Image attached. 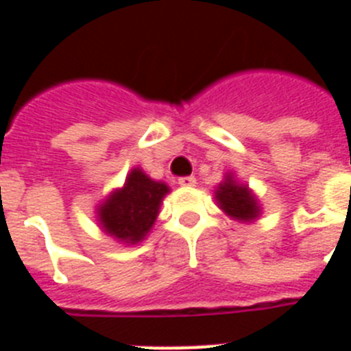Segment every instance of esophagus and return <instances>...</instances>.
Listing matches in <instances>:
<instances>
[{"mask_svg":"<svg viewBox=\"0 0 351 351\" xmlns=\"http://www.w3.org/2000/svg\"><path fill=\"white\" fill-rule=\"evenodd\" d=\"M179 184L184 186V188H191V186L197 184V179H195V176H184V178H179Z\"/></svg>","mask_w":351,"mask_h":351,"instance_id":"1","label":"esophagus"}]
</instances>
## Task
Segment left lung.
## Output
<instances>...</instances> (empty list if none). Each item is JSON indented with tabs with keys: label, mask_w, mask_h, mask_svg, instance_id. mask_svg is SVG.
Wrapping results in <instances>:
<instances>
[{
	"label": "left lung",
	"mask_w": 351,
	"mask_h": 351,
	"mask_svg": "<svg viewBox=\"0 0 351 351\" xmlns=\"http://www.w3.org/2000/svg\"><path fill=\"white\" fill-rule=\"evenodd\" d=\"M214 198L218 200L219 209L237 221H253L258 218L260 206L256 197L246 184H239L232 173H226L225 181L214 191Z\"/></svg>",
	"instance_id": "left-lung-1"
}]
</instances>
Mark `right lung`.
<instances>
[{
  "mask_svg": "<svg viewBox=\"0 0 351 351\" xmlns=\"http://www.w3.org/2000/svg\"><path fill=\"white\" fill-rule=\"evenodd\" d=\"M169 191L165 182L133 169L125 186L108 195L96 210L101 230L121 244H138L156 221L161 200Z\"/></svg>",
  "mask_w": 351,
  "mask_h": 351,
  "instance_id": "obj_1",
  "label": "right lung"
}]
</instances>
